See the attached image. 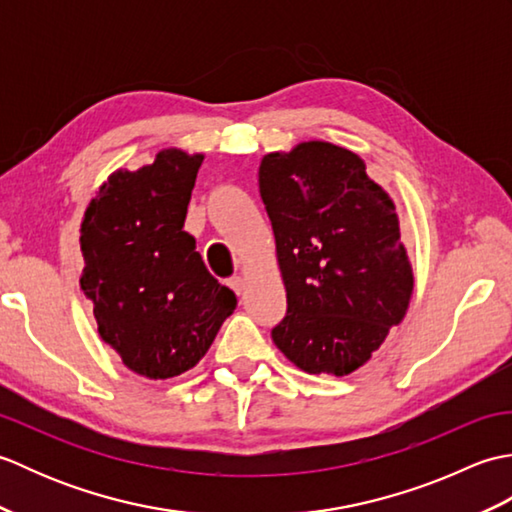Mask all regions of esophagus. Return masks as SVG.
Here are the masks:
<instances>
[{
  "mask_svg": "<svg viewBox=\"0 0 512 512\" xmlns=\"http://www.w3.org/2000/svg\"><path fill=\"white\" fill-rule=\"evenodd\" d=\"M228 286L235 290V295H242V292H244V279L239 277V275H235V277L228 279Z\"/></svg>",
  "mask_w": 512,
  "mask_h": 512,
  "instance_id": "34e87169",
  "label": "esophagus"
}]
</instances>
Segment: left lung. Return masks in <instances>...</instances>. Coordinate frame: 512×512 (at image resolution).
Returning <instances> with one entry per match:
<instances>
[{
  "mask_svg": "<svg viewBox=\"0 0 512 512\" xmlns=\"http://www.w3.org/2000/svg\"><path fill=\"white\" fill-rule=\"evenodd\" d=\"M259 195L288 299L275 345L308 374H352L411 299L394 202L361 158L321 140L264 156Z\"/></svg>",
  "mask_w": 512,
  "mask_h": 512,
  "instance_id": "obj_1",
  "label": "left lung"
}]
</instances>
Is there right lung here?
Here are the masks:
<instances>
[{
	"instance_id": "right-lung-1",
	"label": "right lung",
	"mask_w": 512,
	"mask_h": 512,
	"mask_svg": "<svg viewBox=\"0 0 512 512\" xmlns=\"http://www.w3.org/2000/svg\"><path fill=\"white\" fill-rule=\"evenodd\" d=\"M202 160L165 149L143 169L112 173L81 224V288L101 339L154 380L198 365L237 306L184 231Z\"/></svg>"
}]
</instances>
